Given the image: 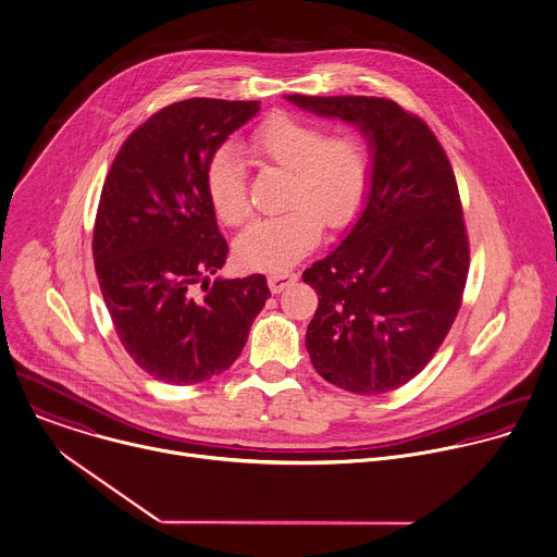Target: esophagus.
<instances>
[{
  "instance_id": "1",
  "label": "esophagus",
  "mask_w": 557,
  "mask_h": 557,
  "mask_svg": "<svg viewBox=\"0 0 557 557\" xmlns=\"http://www.w3.org/2000/svg\"><path fill=\"white\" fill-rule=\"evenodd\" d=\"M295 282H297V273H293V271H275L269 275L271 293H282L284 288H288Z\"/></svg>"
}]
</instances>
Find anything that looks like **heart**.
<instances>
[{"label":"heart","mask_w":557,"mask_h":557,"mask_svg":"<svg viewBox=\"0 0 557 557\" xmlns=\"http://www.w3.org/2000/svg\"><path fill=\"white\" fill-rule=\"evenodd\" d=\"M247 149L262 166L286 171L282 216L253 221L234 243L238 262L253 271L295 264L327 227L347 225L367 190L369 158L362 140L349 132L323 136L317 121L288 112L269 114L249 136ZM206 193L225 225H240L249 212L247 175L232 147L214 151L206 166Z\"/></svg>","instance_id":"b5f03b06"}]
</instances>
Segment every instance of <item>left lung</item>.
Wrapping results in <instances>:
<instances>
[{
  "label": "left lung",
  "mask_w": 557,
  "mask_h": 557,
  "mask_svg": "<svg viewBox=\"0 0 557 557\" xmlns=\"http://www.w3.org/2000/svg\"><path fill=\"white\" fill-rule=\"evenodd\" d=\"M286 99L356 125L371 149L360 216L304 271L319 295L306 349L317 373L343 391H395L425 369L460 310L469 240L454 169L432 129L393 99Z\"/></svg>",
  "instance_id": "left-lung-1"
}]
</instances>
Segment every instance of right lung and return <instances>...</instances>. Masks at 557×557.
Returning a JSON list of instances; mask_svg holds the SVG:
<instances>
[{"mask_svg": "<svg viewBox=\"0 0 557 557\" xmlns=\"http://www.w3.org/2000/svg\"><path fill=\"white\" fill-rule=\"evenodd\" d=\"M258 101L193 97L145 121L103 182L92 260L116 336L153 380L186 386L234 364L271 290L264 275H214L227 243L206 166Z\"/></svg>", "mask_w": 557, "mask_h": 557, "instance_id": "add662e5", "label": "right lung"}]
</instances>
